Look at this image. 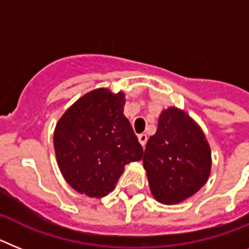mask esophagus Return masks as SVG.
<instances>
[{"label": "esophagus", "mask_w": 249, "mask_h": 249, "mask_svg": "<svg viewBox=\"0 0 249 249\" xmlns=\"http://www.w3.org/2000/svg\"><path fill=\"white\" fill-rule=\"evenodd\" d=\"M138 139H139L140 144H142V146H145L146 140H148V137H146V134H139V135H138Z\"/></svg>", "instance_id": "34e87169"}]
</instances>
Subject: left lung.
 I'll return each instance as SVG.
<instances>
[{
	"instance_id": "1",
	"label": "left lung",
	"mask_w": 249,
	"mask_h": 249,
	"mask_svg": "<svg viewBox=\"0 0 249 249\" xmlns=\"http://www.w3.org/2000/svg\"><path fill=\"white\" fill-rule=\"evenodd\" d=\"M155 199L177 204L196 193L211 173V148L196 123L180 110L161 112L142 158Z\"/></svg>"
}]
</instances>
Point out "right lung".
<instances>
[{
	"label": "right lung",
	"mask_w": 249,
	"mask_h": 249,
	"mask_svg": "<svg viewBox=\"0 0 249 249\" xmlns=\"http://www.w3.org/2000/svg\"><path fill=\"white\" fill-rule=\"evenodd\" d=\"M124 94L98 89L60 119L53 135L62 176L79 193L101 198L114 190L124 166L140 160L142 146L124 116Z\"/></svg>",
	"instance_id": "right-lung-1"
}]
</instances>
